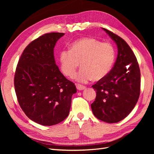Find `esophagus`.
Here are the masks:
<instances>
[{
  "instance_id": "obj_1",
  "label": "esophagus",
  "mask_w": 154,
  "mask_h": 154,
  "mask_svg": "<svg viewBox=\"0 0 154 154\" xmlns=\"http://www.w3.org/2000/svg\"><path fill=\"white\" fill-rule=\"evenodd\" d=\"M76 88H77V89L79 91H82V90L85 89V87L83 86L82 85H80V84H78V85H76Z\"/></svg>"
}]
</instances>
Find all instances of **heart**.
<instances>
[{
	"label": "heart",
	"instance_id": "obj_1",
	"mask_svg": "<svg viewBox=\"0 0 154 154\" xmlns=\"http://www.w3.org/2000/svg\"><path fill=\"white\" fill-rule=\"evenodd\" d=\"M116 58L114 46L108 42L85 37L71 44L70 49H63L59 55L60 69L65 76L72 78L80 63L82 69L75 76L80 83H87L105 78L112 69Z\"/></svg>",
	"mask_w": 154,
	"mask_h": 154
}]
</instances>
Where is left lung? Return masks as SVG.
I'll return each mask as SVG.
<instances>
[{
    "instance_id": "8db88e82",
    "label": "left lung",
    "mask_w": 154,
    "mask_h": 154,
    "mask_svg": "<svg viewBox=\"0 0 154 154\" xmlns=\"http://www.w3.org/2000/svg\"><path fill=\"white\" fill-rule=\"evenodd\" d=\"M102 29L117 45L118 53L108 75L92 86L96 97L91 109L98 119L114 123L127 117L136 105L140 94L141 72L136 56L127 43L112 32Z\"/></svg>"
}]
</instances>
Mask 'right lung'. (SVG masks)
<instances>
[{"instance_id": "add662e5", "label": "right lung", "mask_w": 154, "mask_h": 154, "mask_svg": "<svg viewBox=\"0 0 154 154\" xmlns=\"http://www.w3.org/2000/svg\"><path fill=\"white\" fill-rule=\"evenodd\" d=\"M62 32H50L35 39L23 51L14 85L21 109L31 120L44 126L58 124L71 109L74 83L56 65L54 48Z\"/></svg>"}]
</instances>
